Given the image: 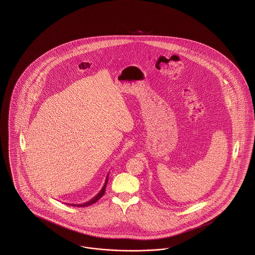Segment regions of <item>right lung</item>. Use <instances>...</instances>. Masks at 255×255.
Masks as SVG:
<instances>
[{
    "label": "right lung",
    "instance_id": "right-lung-1",
    "mask_svg": "<svg viewBox=\"0 0 255 255\" xmlns=\"http://www.w3.org/2000/svg\"><path fill=\"white\" fill-rule=\"evenodd\" d=\"M108 176H109V174L107 175V177H106V180H105V182H104V185H103V187H102V189L97 193V195H96L92 200H90V201H88V202H86L84 204H78V205H73V204H68V205H70V206H79V207H83V206H91V205H93V204H95L97 201H98L103 195H104V192H105V189H106V185H107V182H108Z\"/></svg>",
    "mask_w": 255,
    "mask_h": 255
}]
</instances>
